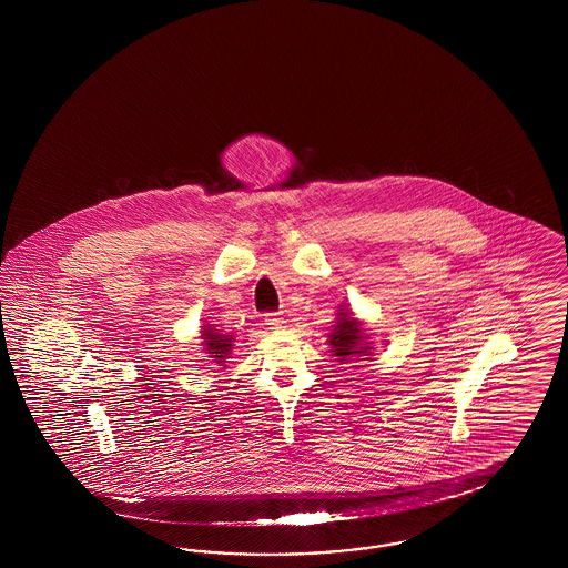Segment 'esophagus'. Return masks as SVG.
Masks as SVG:
<instances>
[{"mask_svg": "<svg viewBox=\"0 0 568 568\" xmlns=\"http://www.w3.org/2000/svg\"><path fill=\"white\" fill-rule=\"evenodd\" d=\"M266 325H268L271 329H283V327H285V320L271 313V315H266Z\"/></svg>", "mask_w": 568, "mask_h": 568, "instance_id": "34e87169", "label": "esophagus"}]
</instances>
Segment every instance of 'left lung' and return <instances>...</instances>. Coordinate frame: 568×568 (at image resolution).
I'll return each instance as SVG.
<instances>
[{
	"mask_svg": "<svg viewBox=\"0 0 568 568\" xmlns=\"http://www.w3.org/2000/svg\"><path fill=\"white\" fill-rule=\"evenodd\" d=\"M366 334L364 324L353 315V311H347V306H341L336 313V322L332 325V332L327 334V345L332 355L341 362L347 364L352 359H371L373 355V341Z\"/></svg>",
	"mask_w": 568,
	"mask_h": 568,
	"instance_id": "left-lung-1",
	"label": "left lung"
}]
</instances>
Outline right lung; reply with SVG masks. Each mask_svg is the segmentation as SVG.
I'll return each mask as SVG.
<instances>
[{
    "label": "right lung",
    "instance_id": "obj_1",
    "mask_svg": "<svg viewBox=\"0 0 568 568\" xmlns=\"http://www.w3.org/2000/svg\"><path fill=\"white\" fill-rule=\"evenodd\" d=\"M200 338H202L204 352L215 359V364L225 366V359L234 349V336L216 329V324H206L202 325V329H200Z\"/></svg>",
    "mask_w": 568,
    "mask_h": 568
}]
</instances>
